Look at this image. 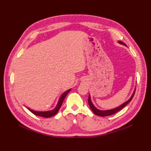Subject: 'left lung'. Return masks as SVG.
<instances>
[{
    "mask_svg": "<svg viewBox=\"0 0 151 151\" xmlns=\"http://www.w3.org/2000/svg\"><path fill=\"white\" fill-rule=\"evenodd\" d=\"M118 42L119 44L121 45H123L126 46V45H125L123 42H122L121 41H118ZM135 91H136V89H134V91L133 92V93L131 96L130 98L127 101H126L125 102H124L123 104H122L121 105H120L119 106H118L117 108H115L114 109H111V110H99L97 108H96L95 106L93 105V104L92 103L91 100V97H90V95H89V99H88V104L89 105V106H90L91 110L93 111V112L97 115H99V116H101V117H105V116H108V115H113L114 114L116 113V112L119 111V110H121V109H123L125 106L127 105L129 103V102L132 101V99L134 97V93H135Z\"/></svg>",
    "mask_w": 151,
    "mask_h": 151,
    "instance_id": "8db88e82",
    "label": "left lung"
}]
</instances>
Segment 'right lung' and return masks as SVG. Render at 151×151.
<instances>
[{"label": "right lung", "instance_id": "obj_1", "mask_svg": "<svg viewBox=\"0 0 151 151\" xmlns=\"http://www.w3.org/2000/svg\"><path fill=\"white\" fill-rule=\"evenodd\" d=\"M70 90H71V89H68V90H67L66 91L63 93L62 95L60 96V97L59 100H58V103H57L56 106L52 110L45 111H35L34 110H32V109L28 108V107H27V108L32 112V113L34 114V115H37V116L46 117V118L52 117V116H53V115H56L58 113V111H59L60 108H61V106H62V104L63 103V101L64 100V99H65V97H66V95H67V93H68Z\"/></svg>", "mask_w": 151, "mask_h": 151}]
</instances>
